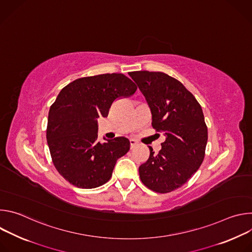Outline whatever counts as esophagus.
Wrapping results in <instances>:
<instances>
[{"label":"esophagus","instance_id":"obj_1","mask_svg":"<svg viewBox=\"0 0 252 252\" xmlns=\"http://www.w3.org/2000/svg\"><path fill=\"white\" fill-rule=\"evenodd\" d=\"M129 143H130V149H133L134 147H136L137 146V141L135 140V139H133V138H130L129 139Z\"/></svg>","mask_w":252,"mask_h":252}]
</instances>
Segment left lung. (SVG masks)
<instances>
[{
    "mask_svg": "<svg viewBox=\"0 0 252 252\" xmlns=\"http://www.w3.org/2000/svg\"><path fill=\"white\" fill-rule=\"evenodd\" d=\"M145 95L153 115V127L163 132L165 140L139 168L142 184L150 189L167 193L181 188L201 165L207 143V126L194 95L176 79L161 71L128 73Z\"/></svg>",
    "mask_w": 252,
    "mask_h": 252,
    "instance_id": "8db88e82",
    "label": "left lung"
}]
</instances>
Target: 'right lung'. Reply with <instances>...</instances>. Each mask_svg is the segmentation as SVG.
Here are the masks:
<instances>
[{
  "label": "right lung",
  "instance_id": "1",
  "mask_svg": "<svg viewBox=\"0 0 252 252\" xmlns=\"http://www.w3.org/2000/svg\"><path fill=\"white\" fill-rule=\"evenodd\" d=\"M136 90L126 76L114 73L78 79L60 92L49 112L47 141L55 167L69 184L94 189L110 181L130 143L124 136L100 143L97 119L106 118L116 99Z\"/></svg>",
  "mask_w": 252,
  "mask_h": 252
}]
</instances>
